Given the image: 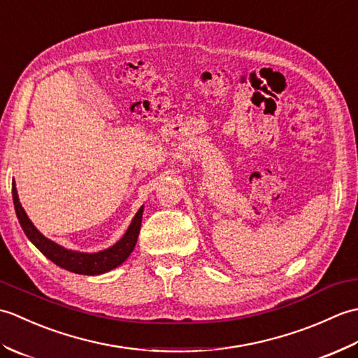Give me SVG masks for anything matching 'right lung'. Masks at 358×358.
<instances>
[{"label": "right lung", "instance_id": "add662e5", "mask_svg": "<svg viewBox=\"0 0 358 358\" xmlns=\"http://www.w3.org/2000/svg\"><path fill=\"white\" fill-rule=\"evenodd\" d=\"M12 196H13V206L17 212L18 222L22 227V231L27 235V238L34 243V245L40 249V252L48 257L50 262L55 263L59 268L66 271H71L75 273H81V275H100V273L109 272L110 269L117 268L121 263L126 262V258L131 255L136 245V238H138L140 227H141V218H143V206L136 212L132 223L129 224L126 234L121 237L120 241L115 245L100 250V252L87 254V252H78V250H69L63 246L57 245L55 241L45 238L44 235L36 229L34 223L30 222L27 214L22 209L17 187H15V181L12 183Z\"/></svg>", "mask_w": 358, "mask_h": 358}]
</instances>
